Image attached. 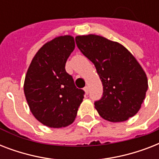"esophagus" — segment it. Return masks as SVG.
Returning <instances> with one entry per match:
<instances>
[{"instance_id":"34e87169","label":"esophagus","mask_w":159,"mask_h":159,"mask_svg":"<svg viewBox=\"0 0 159 159\" xmlns=\"http://www.w3.org/2000/svg\"><path fill=\"white\" fill-rule=\"evenodd\" d=\"M84 92H85V93H86V95L88 94V92H89V88H88V87H84Z\"/></svg>"}]
</instances>
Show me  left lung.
I'll use <instances>...</instances> for the list:
<instances>
[{"label": "left lung", "instance_id": "left-lung-1", "mask_svg": "<svg viewBox=\"0 0 159 159\" xmlns=\"http://www.w3.org/2000/svg\"><path fill=\"white\" fill-rule=\"evenodd\" d=\"M81 52L94 63L103 85V96L95 102L101 117L123 122L138 113L148 90L144 70L134 55L118 42L97 35L76 37Z\"/></svg>", "mask_w": 159, "mask_h": 159}]
</instances>
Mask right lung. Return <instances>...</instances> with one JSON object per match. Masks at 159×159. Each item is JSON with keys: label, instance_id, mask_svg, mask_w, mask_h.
<instances>
[{"label": "right lung", "instance_id": "right-lung-1", "mask_svg": "<svg viewBox=\"0 0 159 159\" xmlns=\"http://www.w3.org/2000/svg\"><path fill=\"white\" fill-rule=\"evenodd\" d=\"M74 38L56 37L44 43L31 61L24 82V92L31 113L41 124L62 128L73 123L84 98L65 64L74 50Z\"/></svg>", "mask_w": 159, "mask_h": 159}]
</instances>
